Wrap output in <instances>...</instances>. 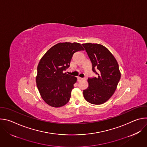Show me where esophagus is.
<instances>
[{
	"instance_id": "1",
	"label": "esophagus",
	"mask_w": 147,
	"mask_h": 147,
	"mask_svg": "<svg viewBox=\"0 0 147 147\" xmlns=\"http://www.w3.org/2000/svg\"><path fill=\"white\" fill-rule=\"evenodd\" d=\"M85 78H81V77H78V81H81V80H84Z\"/></svg>"
}]
</instances>
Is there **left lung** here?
Instances as JSON below:
<instances>
[{"instance_id": "obj_1", "label": "left lung", "mask_w": 147, "mask_h": 147, "mask_svg": "<svg viewBox=\"0 0 147 147\" xmlns=\"http://www.w3.org/2000/svg\"><path fill=\"white\" fill-rule=\"evenodd\" d=\"M92 63L96 77L88 78V87L83 91L87 101L94 105L107 102L114 94L121 74L117 62L104 46L87 43L82 44Z\"/></svg>"}]
</instances>
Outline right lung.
Instances as JSON below:
<instances>
[{"label": "right lung", "instance_id": "right-lung-1", "mask_svg": "<svg viewBox=\"0 0 147 147\" xmlns=\"http://www.w3.org/2000/svg\"><path fill=\"white\" fill-rule=\"evenodd\" d=\"M84 50L78 43H59L50 48L40 60L36 86L42 98L49 105L59 108L69 101L77 78L64 72L70 67L73 55Z\"/></svg>", "mask_w": 147, "mask_h": 147}]
</instances>
